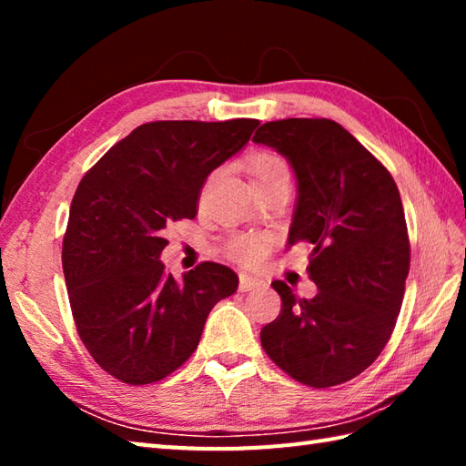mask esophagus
I'll return each mask as SVG.
<instances>
[{
	"label": "esophagus",
	"mask_w": 466,
	"mask_h": 466,
	"mask_svg": "<svg viewBox=\"0 0 466 466\" xmlns=\"http://www.w3.org/2000/svg\"><path fill=\"white\" fill-rule=\"evenodd\" d=\"M260 286H264V280L256 279V276H250V274H240V290L242 292L256 290V289H260Z\"/></svg>",
	"instance_id": "1"
}]
</instances>
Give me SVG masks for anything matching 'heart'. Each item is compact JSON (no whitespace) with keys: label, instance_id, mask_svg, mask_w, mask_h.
<instances>
[{"label":"heart","instance_id":"b5f03b06","mask_svg":"<svg viewBox=\"0 0 466 466\" xmlns=\"http://www.w3.org/2000/svg\"><path fill=\"white\" fill-rule=\"evenodd\" d=\"M246 172H248L250 184H258L279 174H289V167H286V162L280 156L270 154V152H258L248 157V162H246ZM268 250H270V238L264 234L234 236V238L226 246L228 256H230L232 260L246 266L258 264Z\"/></svg>","mask_w":466,"mask_h":466}]
</instances>
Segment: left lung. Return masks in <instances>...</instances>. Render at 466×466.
<instances>
[{"mask_svg":"<svg viewBox=\"0 0 466 466\" xmlns=\"http://www.w3.org/2000/svg\"><path fill=\"white\" fill-rule=\"evenodd\" d=\"M252 142L292 166L299 198L289 246L312 244L309 276L319 289L306 300L272 282L282 310L262 329V349L302 384H342L379 359L400 312L410 244L399 187L350 132L326 117L266 122Z\"/></svg>","mask_w":466,"mask_h":466,"instance_id":"obj_1","label":"left lung"}]
</instances>
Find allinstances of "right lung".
Wrapping results in <instances>:
<instances>
[{"label":"right lung","instance_id":"1","mask_svg":"<svg viewBox=\"0 0 466 466\" xmlns=\"http://www.w3.org/2000/svg\"><path fill=\"white\" fill-rule=\"evenodd\" d=\"M258 120H164L107 150L74 194L62 264L77 334L126 384L166 379L190 359L208 314L238 289L202 262L177 282L164 270V228L192 220L212 170L248 144Z\"/></svg>","mask_w":466,"mask_h":466}]
</instances>
